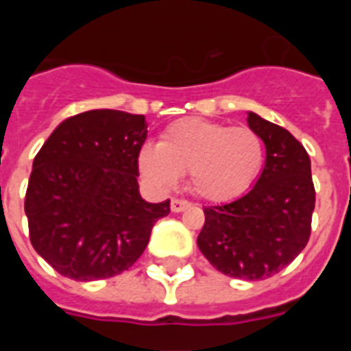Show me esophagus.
Masks as SVG:
<instances>
[{
    "label": "esophagus",
    "mask_w": 351,
    "mask_h": 351,
    "mask_svg": "<svg viewBox=\"0 0 351 351\" xmlns=\"http://www.w3.org/2000/svg\"><path fill=\"white\" fill-rule=\"evenodd\" d=\"M190 206L191 204L188 200H182V198H172V202H170V209L173 213H182V210H186Z\"/></svg>",
    "instance_id": "34e87169"
}]
</instances>
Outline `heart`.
<instances>
[{
  "mask_svg": "<svg viewBox=\"0 0 351 351\" xmlns=\"http://www.w3.org/2000/svg\"><path fill=\"white\" fill-rule=\"evenodd\" d=\"M265 144L250 126L188 117L161 133L160 145H145L138 156L142 173L160 188H172L188 173L195 195L210 202L239 197L260 176Z\"/></svg>",
  "mask_w": 351,
  "mask_h": 351,
  "instance_id": "1",
  "label": "heart"
}]
</instances>
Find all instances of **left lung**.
I'll return each instance as SVG.
<instances>
[{
	"mask_svg": "<svg viewBox=\"0 0 351 351\" xmlns=\"http://www.w3.org/2000/svg\"><path fill=\"white\" fill-rule=\"evenodd\" d=\"M247 125L267 151L262 176L244 197L204 207L206 223L197 244L219 272L258 281L283 271L308 244L315 184L311 160L288 130L253 112Z\"/></svg>",
	"mask_w": 351,
	"mask_h": 351,
	"instance_id": "1",
	"label": "left lung"
}]
</instances>
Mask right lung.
I'll return each instance as SVG.
<instances>
[{
	"mask_svg": "<svg viewBox=\"0 0 351 351\" xmlns=\"http://www.w3.org/2000/svg\"><path fill=\"white\" fill-rule=\"evenodd\" d=\"M144 116L100 108L68 117L33 161L24 210L29 241L54 271L75 281L112 278L144 253L170 200L138 193Z\"/></svg>",
	"mask_w": 351,
	"mask_h": 351,
	"instance_id": "add662e5",
	"label": "right lung"
}]
</instances>
